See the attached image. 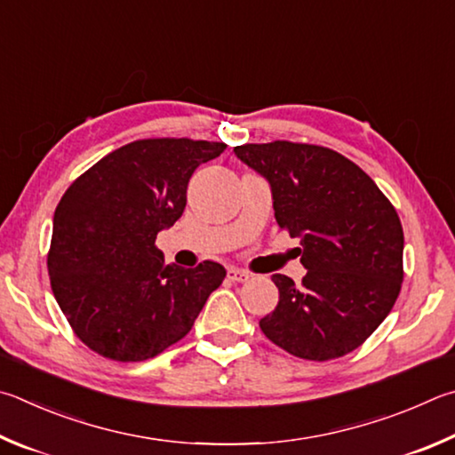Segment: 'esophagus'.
Returning <instances> with one entry per match:
<instances>
[{"label": "esophagus", "instance_id": "esophagus-1", "mask_svg": "<svg viewBox=\"0 0 455 455\" xmlns=\"http://www.w3.org/2000/svg\"><path fill=\"white\" fill-rule=\"evenodd\" d=\"M228 278L233 280V283H246V280L251 278V272L241 270V268H228Z\"/></svg>", "mask_w": 455, "mask_h": 455}]
</instances>
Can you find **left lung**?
<instances>
[{
	"instance_id": "1",
	"label": "left lung",
	"mask_w": 455,
	"mask_h": 455,
	"mask_svg": "<svg viewBox=\"0 0 455 455\" xmlns=\"http://www.w3.org/2000/svg\"><path fill=\"white\" fill-rule=\"evenodd\" d=\"M268 180L280 228L300 238L307 276L272 275L278 304L260 320L268 340L304 360L356 350L398 299L403 230L398 212L356 163L291 141L235 147Z\"/></svg>"
}]
</instances>
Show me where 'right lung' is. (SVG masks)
Returning <instances> with one entry per match:
<instances>
[{"mask_svg": "<svg viewBox=\"0 0 455 455\" xmlns=\"http://www.w3.org/2000/svg\"><path fill=\"white\" fill-rule=\"evenodd\" d=\"M225 143L141 139L103 156L65 191L47 254L52 291L73 332L117 362H141L193 328L227 270L164 264L155 241L175 225L199 164Z\"/></svg>", "mask_w": 455, "mask_h": 455, "instance_id": "1", "label": "right lung"}]
</instances>
